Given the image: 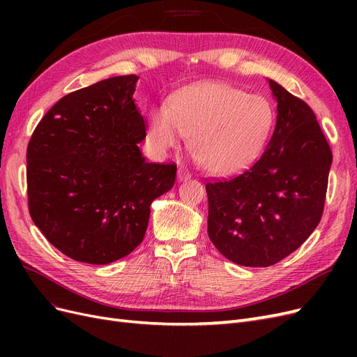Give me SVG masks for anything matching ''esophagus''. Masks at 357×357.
Returning a JSON list of instances; mask_svg holds the SVG:
<instances>
[{
  "instance_id": "esophagus-1",
  "label": "esophagus",
  "mask_w": 357,
  "mask_h": 357,
  "mask_svg": "<svg viewBox=\"0 0 357 357\" xmlns=\"http://www.w3.org/2000/svg\"><path fill=\"white\" fill-rule=\"evenodd\" d=\"M177 178H178V181L189 180V178H190V174H189V172H188L186 169H181V168H178V171H177Z\"/></svg>"
}]
</instances>
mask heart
<instances>
[{
	"instance_id": "1",
	"label": "heart",
	"mask_w": 357,
	"mask_h": 357,
	"mask_svg": "<svg viewBox=\"0 0 357 357\" xmlns=\"http://www.w3.org/2000/svg\"><path fill=\"white\" fill-rule=\"evenodd\" d=\"M273 123L271 104L262 96L245 95L226 83L202 82L177 91L167 107L150 112L147 139L162 158L189 135L198 164L211 174L231 176L262 153Z\"/></svg>"
}]
</instances>
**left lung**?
I'll return each mask as SVG.
<instances>
[{"mask_svg":"<svg viewBox=\"0 0 357 357\" xmlns=\"http://www.w3.org/2000/svg\"><path fill=\"white\" fill-rule=\"evenodd\" d=\"M277 122L261 159L205 185L208 236L234 264L271 266L302 245L321 219L332 152L314 112L268 79Z\"/></svg>","mask_w":357,"mask_h":357,"instance_id":"8db88e82","label":"left lung"}]
</instances>
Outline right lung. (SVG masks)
Instances as JSON below:
<instances>
[{"label": "right lung", "mask_w": 357, "mask_h": 357, "mask_svg": "<svg viewBox=\"0 0 357 357\" xmlns=\"http://www.w3.org/2000/svg\"><path fill=\"white\" fill-rule=\"evenodd\" d=\"M138 75H117L61 98L26 150L32 222L74 261L105 265L143 241L150 205L176 181L174 164H149L146 122L132 95Z\"/></svg>", "instance_id": "add662e5"}]
</instances>
